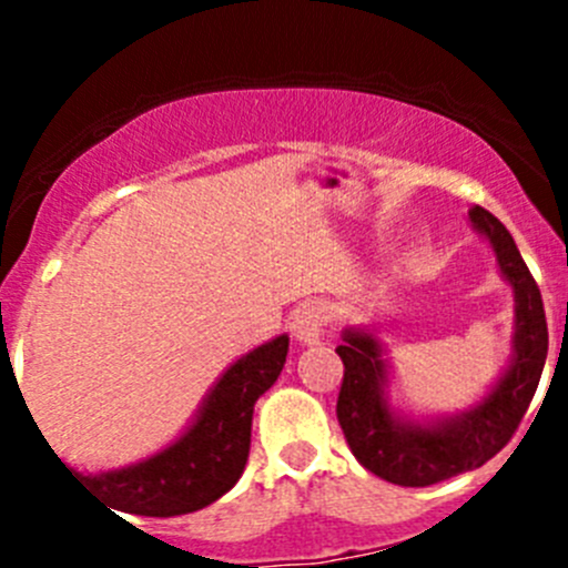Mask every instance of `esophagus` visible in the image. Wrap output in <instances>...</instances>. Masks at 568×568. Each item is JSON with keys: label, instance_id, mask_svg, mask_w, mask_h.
<instances>
[{"label": "esophagus", "instance_id": "esophagus-1", "mask_svg": "<svg viewBox=\"0 0 568 568\" xmlns=\"http://www.w3.org/2000/svg\"><path fill=\"white\" fill-rule=\"evenodd\" d=\"M326 329V313L318 302H311V305H302L300 311L291 318V332L300 343H318L324 337Z\"/></svg>", "mask_w": 568, "mask_h": 568}]
</instances>
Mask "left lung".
<instances>
[{
    "label": "left lung",
    "instance_id": "obj_1",
    "mask_svg": "<svg viewBox=\"0 0 568 568\" xmlns=\"http://www.w3.org/2000/svg\"><path fill=\"white\" fill-rule=\"evenodd\" d=\"M469 220L491 242L500 272L517 296V357L484 404L437 426L404 423L387 409L385 363L374 337L346 332L343 346L335 348L343 359L337 423L348 448L365 469L398 486L439 484L500 454L528 412L547 359L549 335L541 291L511 233L480 205L469 209Z\"/></svg>",
    "mask_w": 568,
    "mask_h": 568
}]
</instances>
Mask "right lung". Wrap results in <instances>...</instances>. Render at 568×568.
Instances as JSON below:
<instances>
[{"mask_svg":"<svg viewBox=\"0 0 568 568\" xmlns=\"http://www.w3.org/2000/svg\"><path fill=\"white\" fill-rule=\"evenodd\" d=\"M288 337H274L239 359L205 398L197 423L153 459L104 475L62 467L106 503L109 511L140 517H178L211 506L233 489L250 456L252 409L277 382Z\"/></svg>","mask_w":568,"mask_h":568,"instance_id":"1","label":"right lung"}]
</instances>
